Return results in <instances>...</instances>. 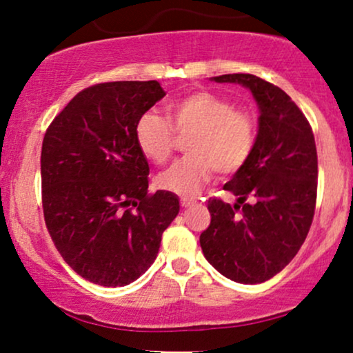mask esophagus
Listing matches in <instances>:
<instances>
[{"mask_svg":"<svg viewBox=\"0 0 353 353\" xmlns=\"http://www.w3.org/2000/svg\"><path fill=\"white\" fill-rule=\"evenodd\" d=\"M196 202V199L194 197H181V205L182 208H190V205Z\"/></svg>","mask_w":353,"mask_h":353,"instance_id":"esophagus-1","label":"esophagus"}]
</instances>
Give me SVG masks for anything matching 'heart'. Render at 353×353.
<instances>
[{"label": "heart", "instance_id": "b5f03b06", "mask_svg": "<svg viewBox=\"0 0 353 353\" xmlns=\"http://www.w3.org/2000/svg\"><path fill=\"white\" fill-rule=\"evenodd\" d=\"M168 121L156 111L137 119L134 136L145 159L163 164L169 159L176 134H189L185 152L157 176V188L177 196L190 197L199 192L214 169L222 176L241 171L250 159L255 145L252 116L234 109V104L209 91H197L172 101L165 108Z\"/></svg>", "mask_w": 353, "mask_h": 353}]
</instances>
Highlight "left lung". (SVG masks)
<instances>
[{
	"label": "left lung",
	"mask_w": 353,
	"mask_h": 353,
	"mask_svg": "<svg viewBox=\"0 0 353 353\" xmlns=\"http://www.w3.org/2000/svg\"><path fill=\"white\" fill-rule=\"evenodd\" d=\"M216 83L241 84L259 108L250 159L225 182L230 205L209 201V228L201 234L204 257L239 283H262L299 252L314 219L317 149L310 124L281 88L254 74H222Z\"/></svg>",
	"instance_id": "1"
}]
</instances>
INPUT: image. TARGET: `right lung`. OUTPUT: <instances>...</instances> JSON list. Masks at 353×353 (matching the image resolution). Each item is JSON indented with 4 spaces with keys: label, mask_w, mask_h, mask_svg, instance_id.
I'll return each mask as SVG.
<instances>
[{
    "label": "right lung",
    "mask_w": 353,
    "mask_h": 353,
    "mask_svg": "<svg viewBox=\"0 0 353 353\" xmlns=\"http://www.w3.org/2000/svg\"><path fill=\"white\" fill-rule=\"evenodd\" d=\"M165 96L157 81H114L76 94L43 139L46 228L64 262L86 281L123 287L156 261L179 197L149 196L136 123Z\"/></svg>",
    "instance_id": "right-lung-1"
}]
</instances>
